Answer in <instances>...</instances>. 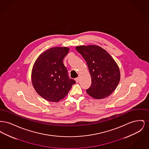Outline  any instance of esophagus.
I'll list each match as a JSON object with an SVG mask.
<instances>
[{
	"mask_svg": "<svg viewBox=\"0 0 149 149\" xmlns=\"http://www.w3.org/2000/svg\"><path fill=\"white\" fill-rule=\"evenodd\" d=\"M75 81H76V82H77V83H78V82H79V78H76V79H75Z\"/></svg>",
	"mask_w": 149,
	"mask_h": 149,
	"instance_id": "esophagus-1",
	"label": "esophagus"
}]
</instances>
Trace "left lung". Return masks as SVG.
Masks as SVG:
<instances>
[{"instance_id":"1","label":"left lung","mask_w":149,"mask_h":149,"mask_svg":"<svg viewBox=\"0 0 149 149\" xmlns=\"http://www.w3.org/2000/svg\"><path fill=\"white\" fill-rule=\"evenodd\" d=\"M76 50L85 59L92 79L86 93L93 98L103 99L110 95L120 80L119 67L107 51L97 45L79 46Z\"/></svg>"}]
</instances>
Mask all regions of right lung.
Wrapping results in <instances>:
<instances>
[{
	"instance_id": "add662e5",
	"label": "right lung",
	"mask_w": 149,
	"mask_h": 149,
	"mask_svg": "<svg viewBox=\"0 0 149 149\" xmlns=\"http://www.w3.org/2000/svg\"><path fill=\"white\" fill-rule=\"evenodd\" d=\"M69 51L67 47H55L42 52L33 66L31 80L43 99L58 102L64 98L76 81L69 78L63 59Z\"/></svg>"
}]
</instances>
